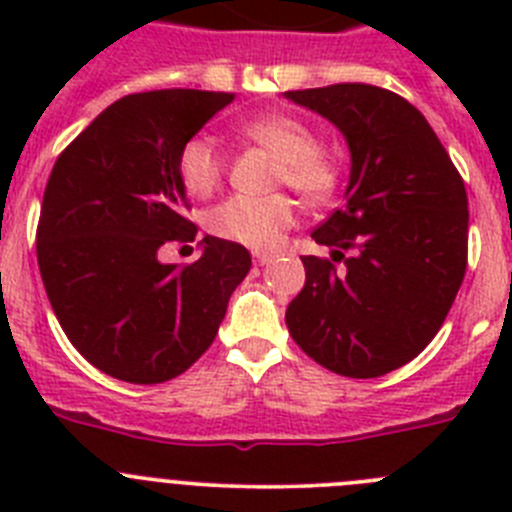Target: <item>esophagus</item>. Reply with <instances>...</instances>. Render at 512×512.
Returning a JSON list of instances; mask_svg holds the SVG:
<instances>
[{
	"label": "esophagus",
	"mask_w": 512,
	"mask_h": 512,
	"mask_svg": "<svg viewBox=\"0 0 512 512\" xmlns=\"http://www.w3.org/2000/svg\"><path fill=\"white\" fill-rule=\"evenodd\" d=\"M271 261V253H264V251H253V264L259 266H266Z\"/></svg>",
	"instance_id": "34e87169"
}]
</instances>
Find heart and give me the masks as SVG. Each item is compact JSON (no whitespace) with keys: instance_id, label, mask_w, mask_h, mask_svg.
<instances>
[{"instance_id":"1","label":"heart","mask_w":512,"mask_h":512,"mask_svg":"<svg viewBox=\"0 0 512 512\" xmlns=\"http://www.w3.org/2000/svg\"><path fill=\"white\" fill-rule=\"evenodd\" d=\"M241 133L279 158L277 179L305 200H323L336 187V169L320 153L318 138L292 115H261L246 120ZM179 179L197 197L215 192L225 174V153L210 135H192L179 151ZM295 223V205L284 194L246 197L235 194L207 212V230L223 241L241 243L253 251L277 248Z\"/></svg>"}]
</instances>
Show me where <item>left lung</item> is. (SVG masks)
<instances>
[{"instance_id": "1", "label": "left lung", "mask_w": 512, "mask_h": 512, "mask_svg": "<svg viewBox=\"0 0 512 512\" xmlns=\"http://www.w3.org/2000/svg\"><path fill=\"white\" fill-rule=\"evenodd\" d=\"M284 97L333 122L351 151L341 210L312 230L344 266L302 256L305 287L284 320L330 372L382 377L413 361L454 305L467 271V189L428 120L400 94L333 84Z\"/></svg>"}]
</instances>
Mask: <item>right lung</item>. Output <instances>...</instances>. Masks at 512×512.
I'll return each mask as SVG.
<instances>
[{"label": "right lung", "instance_id": "add662e5", "mask_svg": "<svg viewBox=\"0 0 512 512\" xmlns=\"http://www.w3.org/2000/svg\"><path fill=\"white\" fill-rule=\"evenodd\" d=\"M235 94L158 89L99 112L58 156L45 184L38 266L63 333L99 372L169 382L215 341L233 289L251 269L241 243L202 238L179 269L158 248L194 241L179 151Z\"/></svg>", "mask_w": 512, "mask_h": 512}]
</instances>
